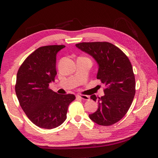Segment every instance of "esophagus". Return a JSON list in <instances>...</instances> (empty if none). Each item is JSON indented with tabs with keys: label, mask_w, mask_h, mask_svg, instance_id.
<instances>
[{
	"label": "esophagus",
	"mask_w": 158,
	"mask_h": 158,
	"mask_svg": "<svg viewBox=\"0 0 158 158\" xmlns=\"http://www.w3.org/2000/svg\"><path fill=\"white\" fill-rule=\"evenodd\" d=\"M77 97L79 98L80 99H82V100H89V96L88 95H78Z\"/></svg>",
	"instance_id": "1"
}]
</instances>
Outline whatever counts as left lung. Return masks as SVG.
Segmentation results:
<instances>
[{
	"mask_svg": "<svg viewBox=\"0 0 158 158\" xmlns=\"http://www.w3.org/2000/svg\"><path fill=\"white\" fill-rule=\"evenodd\" d=\"M75 46L94 58L98 65L97 79L106 86L101 98L90 96L97 101L98 108L89 118L104 126L116 123L126 114L135 95V74L130 60L109 42H81Z\"/></svg>",
	"mask_w": 158,
	"mask_h": 158,
	"instance_id": "8db88e82",
	"label": "left lung"
}]
</instances>
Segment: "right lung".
Returning a JSON list of instances; mask_svg holds the SVG:
<instances>
[{
  "instance_id": "1",
  "label": "right lung",
  "mask_w": 158,
  "mask_h": 158,
  "mask_svg": "<svg viewBox=\"0 0 158 158\" xmlns=\"http://www.w3.org/2000/svg\"><path fill=\"white\" fill-rule=\"evenodd\" d=\"M65 45L40 47L28 56L19 69L15 92L20 106L32 123L41 128L53 129L65 121L73 94L59 95L49 89L56 75L58 52Z\"/></svg>"
}]
</instances>
